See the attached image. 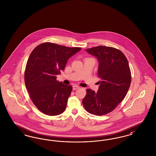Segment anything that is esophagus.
Listing matches in <instances>:
<instances>
[{"label":"esophagus","mask_w":156,"mask_h":156,"mask_svg":"<svg viewBox=\"0 0 156 156\" xmlns=\"http://www.w3.org/2000/svg\"><path fill=\"white\" fill-rule=\"evenodd\" d=\"M79 87H78V86H77V85H74V86L73 87V90H76V89H78Z\"/></svg>","instance_id":"esophagus-1"}]
</instances>
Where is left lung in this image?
<instances>
[{"label":"left lung","instance_id":"left-lung-1","mask_svg":"<svg viewBox=\"0 0 156 156\" xmlns=\"http://www.w3.org/2000/svg\"><path fill=\"white\" fill-rule=\"evenodd\" d=\"M86 51L97 57L101 81L96 93L87 89L82 104L87 112L103 115L112 112L124 99L131 85V69L124 54L117 49L98 46Z\"/></svg>","mask_w":156,"mask_h":156}]
</instances>
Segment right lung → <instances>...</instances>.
<instances>
[{"mask_svg": "<svg viewBox=\"0 0 156 156\" xmlns=\"http://www.w3.org/2000/svg\"><path fill=\"white\" fill-rule=\"evenodd\" d=\"M81 49L44 42L32 50L26 64L24 81L32 101L41 112L57 115L64 112L73 87L57 81L56 75L64 69L69 58Z\"/></svg>", "mask_w": 156, "mask_h": 156, "instance_id": "1", "label": "right lung"}]
</instances>
